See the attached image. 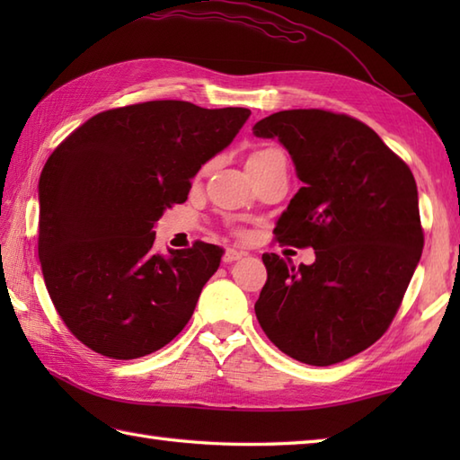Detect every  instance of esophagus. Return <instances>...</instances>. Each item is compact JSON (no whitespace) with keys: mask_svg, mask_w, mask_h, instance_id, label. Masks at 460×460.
Wrapping results in <instances>:
<instances>
[{"mask_svg":"<svg viewBox=\"0 0 460 460\" xmlns=\"http://www.w3.org/2000/svg\"><path fill=\"white\" fill-rule=\"evenodd\" d=\"M247 252L245 251H237V249H227L225 251V255H223V261L225 262H235V261H239V259H243L245 257Z\"/></svg>","mask_w":460,"mask_h":460,"instance_id":"esophagus-1","label":"esophagus"}]
</instances>
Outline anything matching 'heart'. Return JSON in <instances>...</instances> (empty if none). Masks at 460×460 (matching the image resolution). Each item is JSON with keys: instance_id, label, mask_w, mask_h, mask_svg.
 Instances as JSON below:
<instances>
[{"instance_id": "obj_1", "label": "heart", "mask_w": 460, "mask_h": 460, "mask_svg": "<svg viewBox=\"0 0 460 460\" xmlns=\"http://www.w3.org/2000/svg\"><path fill=\"white\" fill-rule=\"evenodd\" d=\"M279 150H275V148H265V150H259V152H255L251 155L249 160H259V158H267V155H270V154H277Z\"/></svg>"}]
</instances>
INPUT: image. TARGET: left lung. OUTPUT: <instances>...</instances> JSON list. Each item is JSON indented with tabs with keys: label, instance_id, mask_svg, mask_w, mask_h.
<instances>
[{
	"label": "left lung",
	"instance_id": "8db88e82",
	"mask_svg": "<svg viewBox=\"0 0 460 460\" xmlns=\"http://www.w3.org/2000/svg\"><path fill=\"white\" fill-rule=\"evenodd\" d=\"M252 134L285 146L305 183L277 221L279 243L316 255L300 267L262 255L257 320L287 356L338 364L384 336L421 259L415 178L369 126L346 114L282 111Z\"/></svg>",
	"mask_w": 460,
	"mask_h": 460
}]
</instances>
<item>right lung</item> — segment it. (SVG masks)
<instances>
[{
  "label": "right lung",
  "mask_w": 460,
  "mask_h": 460,
  "mask_svg": "<svg viewBox=\"0 0 460 460\" xmlns=\"http://www.w3.org/2000/svg\"><path fill=\"white\" fill-rule=\"evenodd\" d=\"M249 109L150 101L93 116L39 178V261L76 340L112 359L164 348L188 324L223 249L154 251V225L188 199L190 180L227 148Z\"/></svg>",
  "instance_id": "1"
}]
</instances>
